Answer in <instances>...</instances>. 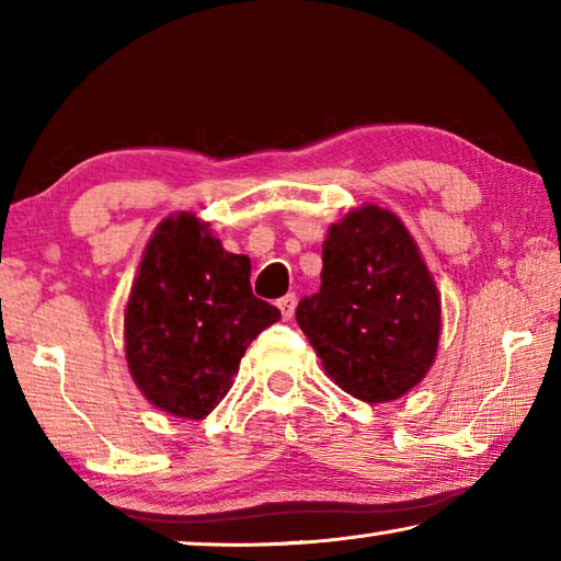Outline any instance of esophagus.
Wrapping results in <instances>:
<instances>
[{"mask_svg":"<svg viewBox=\"0 0 561 561\" xmlns=\"http://www.w3.org/2000/svg\"><path fill=\"white\" fill-rule=\"evenodd\" d=\"M277 307H279L284 319H291L294 317V309H297V297H294V294H287V297H282L277 301Z\"/></svg>","mask_w":561,"mask_h":561,"instance_id":"esophagus-1","label":"esophagus"}]
</instances>
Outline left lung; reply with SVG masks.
Instances as JSON below:
<instances>
[{
    "label": "left lung",
    "mask_w": 561,
    "mask_h": 561,
    "mask_svg": "<svg viewBox=\"0 0 561 561\" xmlns=\"http://www.w3.org/2000/svg\"><path fill=\"white\" fill-rule=\"evenodd\" d=\"M321 287L297 324L341 391L364 403L405 396L431 371L440 291L401 217L366 203L329 227Z\"/></svg>",
    "instance_id": "8db88e82"
}]
</instances>
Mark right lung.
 I'll return each instance as SVG.
<instances>
[{
  "label": "right lung",
  "instance_id": "right-lung-1",
  "mask_svg": "<svg viewBox=\"0 0 561 561\" xmlns=\"http://www.w3.org/2000/svg\"><path fill=\"white\" fill-rule=\"evenodd\" d=\"M247 254L227 252L210 222L173 213L144 250L123 311L130 378L158 411L203 421L230 391L247 346L279 321L250 287Z\"/></svg>",
  "mask_w": 561,
  "mask_h": 561
}]
</instances>
